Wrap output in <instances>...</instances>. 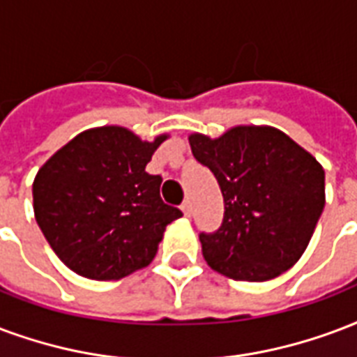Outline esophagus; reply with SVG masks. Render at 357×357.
Here are the masks:
<instances>
[{
	"instance_id": "obj_1",
	"label": "esophagus",
	"mask_w": 357,
	"mask_h": 357,
	"mask_svg": "<svg viewBox=\"0 0 357 357\" xmlns=\"http://www.w3.org/2000/svg\"><path fill=\"white\" fill-rule=\"evenodd\" d=\"M181 212L185 213L187 218H189V215H191V202H189V200H185V202H183V204H181Z\"/></svg>"
}]
</instances>
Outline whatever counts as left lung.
<instances>
[{"mask_svg": "<svg viewBox=\"0 0 357 357\" xmlns=\"http://www.w3.org/2000/svg\"><path fill=\"white\" fill-rule=\"evenodd\" d=\"M191 151L215 176L225 202L218 231L200 232L213 271L265 282L293 266L326 206V174L316 158L271 126H236L221 138L189 136Z\"/></svg>", "mask_w": 357, "mask_h": 357, "instance_id": "left-lung-1", "label": "left lung"}]
</instances>
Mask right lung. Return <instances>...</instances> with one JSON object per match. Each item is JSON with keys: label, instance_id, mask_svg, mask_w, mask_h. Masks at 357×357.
<instances>
[{"label": "right lung", "instance_id": "1", "mask_svg": "<svg viewBox=\"0 0 357 357\" xmlns=\"http://www.w3.org/2000/svg\"><path fill=\"white\" fill-rule=\"evenodd\" d=\"M166 136L142 139L123 126L79 134L33 181V212L60 261L79 276L121 280L153 261L166 225L183 213L160 199L145 166Z\"/></svg>", "mask_w": 357, "mask_h": 357}]
</instances>
